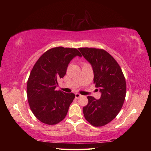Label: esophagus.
<instances>
[{"label": "esophagus", "instance_id": "1", "mask_svg": "<svg viewBox=\"0 0 151 151\" xmlns=\"http://www.w3.org/2000/svg\"><path fill=\"white\" fill-rule=\"evenodd\" d=\"M81 97H82V95H81L80 93H75V98L76 99H78Z\"/></svg>", "mask_w": 151, "mask_h": 151}]
</instances>
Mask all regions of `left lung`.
Segmentation results:
<instances>
[{"label":"left lung","instance_id":"left-lung-1","mask_svg":"<svg viewBox=\"0 0 151 151\" xmlns=\"http://www.w3.org/2000/svg\"><path fill=\"white\" fill-rule=\"evenodd\" d=\"M78 50L91 64L93 83L102 93L100 99L88 96V103L83 108L84 117L93 126H104L123 106L127 91L124 76L116 60L104 49L82 47Z\"/></svg>","mask_w":151,"mask_h":151}]
</instances>
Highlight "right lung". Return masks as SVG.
I'll return each mask as SVG.
<instances>
[{"instance_id": "1", "label": "right lung", "mask_w": 151, "mask_h": 151, "mask_svg": "<svg viewBox=\"0 0 151 151\" xmlns=\"http://www.w3.org/2000/svg\"><path fill=\"white\" fill-rule=\"evenodd\" d=\"M76 56H82L75 48L54 47L40 57L31 70L27 86L28 104L35 117L45 124L54 125L64 119L75 97L73 93L55 88Z\"/></svg>"}]
</instances>
